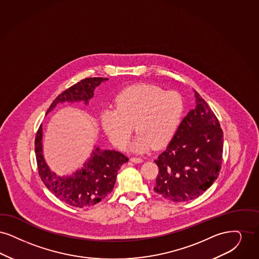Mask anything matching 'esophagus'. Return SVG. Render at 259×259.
Segmentation results:
<instances>
[{"label":"esophagus","mask_w":259,"mask_h":259,"mask_svg":"<svg viewBox=\"0 0 259 259\" xmlns=\"http://www.w3.org/2000/svg\"><path fill=\"white\" fill-rule=\"evenodd\" d=\"M131 161L132 162H135V163H141V162H143V159L141 158H131Z\"/></svg>","instance_id":"obj_1"}]
</instances>
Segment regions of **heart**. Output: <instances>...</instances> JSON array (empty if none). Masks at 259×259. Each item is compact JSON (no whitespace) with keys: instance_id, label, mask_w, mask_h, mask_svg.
I'll list each match as a JSON object with an SVG mask.
<instances>
[{"instance_id":"obj_1","label":"heart","mask_w":259,"mask_h":259,"mask_svg":"<svg viewBox=\"0 0 259 259\" xmlns=\"http://www.w3.org/2000/svg\"><path fill=\"white\" fill-rule=\"evenodd\" d=\"M184 101L178 92L155 85L136 84L122 91L115 99V109L101 113V124L115 146L123 149L135 130L138 132L131 150L145 152L152 147L168 145L180 126Z\"/></svg>"}]
</instances>
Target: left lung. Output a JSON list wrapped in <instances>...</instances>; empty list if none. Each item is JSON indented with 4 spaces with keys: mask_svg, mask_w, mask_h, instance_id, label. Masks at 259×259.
Listing matches in <instances>:
<instances>
[{
    "mask_svg": "<svg viewBox=\"0 0 259 259\" xmlns=\"http://www.w3.org/2000/svg\"><path fill=\"white\" fill-rule=\"evenodd\" d=\"M195 107L182 120L177 134L158 156L154 191L174 201L198 197L217 180L223 160L224 133L214 112L194 91Z\"/></svg>",
    "mask_w": 259,
    "mask_h": 259,
    "instance_id": "1",
    "label": "left lung"
}]
</instances>
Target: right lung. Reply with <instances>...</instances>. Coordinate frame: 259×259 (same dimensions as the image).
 <instances>
[{"label": "right lung", "mask_w": 259, "mask_h": 259, "mask_svg": "<svg viewBox=\"0 0 259 259\" xmlns=\"http://www.w3.org/2000/svg\"><path fill=\"white\" fill-rule=\"evenodd\" d=\"M108 78L90 77L74 84L59 95L49 106L46 115L52 111L59 103L83 102L89 104L94 92L101 82ZM42 125L40 124L34 140V151L37 170L45 187L57 198L72 207L85 208L101 201L112 191L118 171L128 158L114 150H102L94 147L88 158L81 168L70 175L59 176L52 171L45 161L42 147Z\"/></svg>", "instance_id": "obj_1"}]
</instances>
